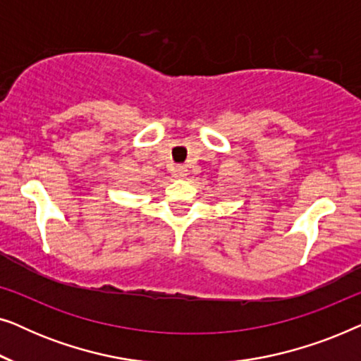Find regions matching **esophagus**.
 I'll return each instance as SVG.
<instances>
[{
  "label": "esophagus",
  "instance_id": "1",
  "mask_svg": "<svg viewBox=\"0 0 361 361\" xmlns=\"http://www.w3.org/2000/svg\"><path fill=\"white\" fill-rule=\"evenodd\" d=\"M174 177L176 179H184V177L187 176V167L185 166H176L174 167Z\"/></svg>",
  "mask_w": 361,
  "mask_h": 361
}]
</instances>
